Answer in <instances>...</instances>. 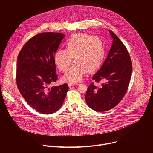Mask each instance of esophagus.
Segmentation results:
<instances>
[{"label":"esophagus","instance_id":"1","mask_svg":"<svg viewBox=\"0 0 153 153\" xmlns=\"http://www.w3.org/2000/svg\"><path fill=\"white\" fill-rule=\"evenodd\" d=\"M74 85H75L74 84H71V83H69V84H68V86H69V87H70V88H71L72 87H73V86H74Z\"/></svg>","mask_w":153,"mask_h":153}]
</instances>
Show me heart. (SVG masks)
I'll return each instance as SVG.
<instances>
[{
	"mask_svg": "<svg viewBox=\"0 0 153 153\" xmlns=\"http://www.w3.org/2000/svg\"><path fill=\"white\" fill-rule=\"evenodd\" d=\"M105 56V45L100 37L77 33L65 43V50L56 52L54 61L60 71H65L73 60L74 63L63 76L62 80L76 84L82 80L87 70L91 73L99 69Z\"/></svg>",
	"mask_w": 153,
	"mask_h": 153,
	"instance_id": "b5f03b06",
	"label": "heart"
}]
</instances>
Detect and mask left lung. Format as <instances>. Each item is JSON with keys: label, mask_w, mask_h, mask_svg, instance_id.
Here are the masks:
<instances>
[{"label": "left lung", "mask_w": 153, "mask_h": 153, "mask_svg": "<svg viewBox=\"0 0 153 153\" xmlns=\"http://www.w3.org/2000/svg\"><path fill=\"white\" fill-rule=\"evenodd\" d=\"M113 44L100 69L93 77L100 87L93 83L88 86L85 95L88 106L98 112L108 111L115 107L125 95L132 73V62L122 41L111 30Z\"/></svg>", "instance_id": "obj_1"}]
</instances>
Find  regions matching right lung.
Returning <instances> with one entry per match:
<instances>
[{"instance_id": "add662e5", "label": "right lung", "mask_w": 153, "mask_h": 153, "mask_svg": "<svg viewBox=\"0 0 153 153\" xmlns=\"http://www.w3.org/2000/svg\"><path fill=\"white\" fill-rule=\"evenodd\" d=\"M65 35L42 33L31 38L17 57L16 83L27 103L42 114H52L62 106L68 84L49 86L57 80L54 56Z\"/></svg>"}]
</instances>
